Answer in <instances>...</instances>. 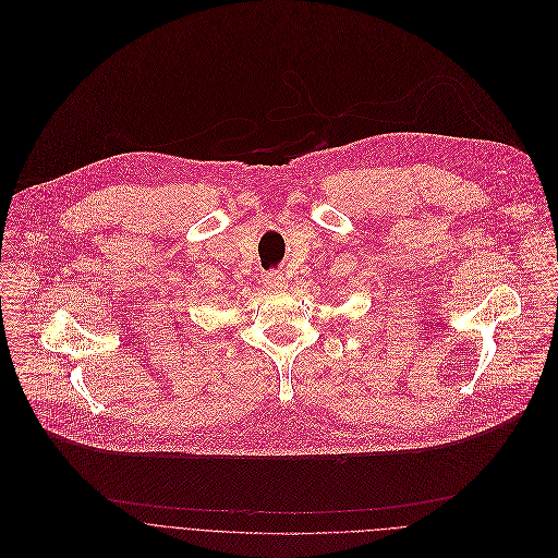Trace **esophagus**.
<instances>
[{
	"instance_id": "obj_1",
	"label": "esophagus",
	"mask_w": 558,
	"mask_h": 558,
	"mask_svg": "<svg viewBox=\"0 0 558 558\" xmlns=\"http://www.w3.org/2000/svg\"><path fill=\"white\" fill-rule=\"evenodd\" d=\"M264 283L270 288V290H283L288 286L286 277L279 272V270H270V272H264Z\"/></svg>"
}]
</instances>
